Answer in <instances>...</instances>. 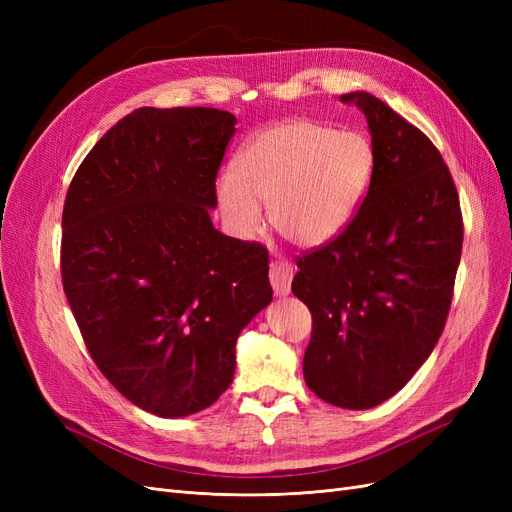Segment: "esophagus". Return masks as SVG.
<instances>
[{
    "mask_svg": "<svg viewBox=\"0 0 512 512\" xmlns=\"http://www.w3.org/2000/svg\"><path fill=\"white\" fill-rule=\"evenodd\" d=\"M292 277H294V269L288 260H273L271 262L269 280H271V286H273L277 297H286V294L290 292Z\"/></svg>",
    "mask_w": 512,
    "mask_h": 512,
    "instance_id": "obj_1",
    "label": "esophagus"
}]
</instances>
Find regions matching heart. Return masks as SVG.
Masks as SVG:
<instances>
[{
	"label": "heart",
	"mask_w": 512,
	"mask_h": 512,
	"mask_svg": "<svg viewBox=\"0 0 512 512\" xmlns=\"http://www.w3.org/2000/svg\"><path fill=\"white\" fill-rule=\"evenodd\" d=\"M374 149L359 132L314 121H288L260 132L235 160V173L215 181V198L230 232L252 239L271 224L299 247L333 241L354 220L374 177Z\"/></svg>",
	"instance_id": "1"
}]
</instances>
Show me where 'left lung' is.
I'll use <instances>...</instances> for the list:
<instances>
[{"instance_id": "obj_1", "label": "left lung", "mask_w": 512, "mask_h": 512, "mask_svg": "<svg viewBox=\"0 0 512 512\" xmlns=\"http://www.w3.org/2000/svg\"><path fill=\"white\" fill-rule=\"evenodd\" d=\"M374 177L342 235L299 258L294 297L312 312L303 376L320 399L367 410L393 397L438 344L461 258L451 173L429 138L367 91Z\"/></svg>"}]
</instances>
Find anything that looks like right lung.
I'll return each instance as SVG.
<instances>
[{
	"mask_svg": "<svg viewBox=\"0 0 512 512\" xmlns=\"http://www.w3.org/2000/svg\"><path fill=\"white\" fill-rule=\"evenodd\" d=\"M235 123L218 108H136L66 196L61 280L87 350L123 397L162 418L218 401L239 333L273 301L265 247L211 222Z\"/></svg>",
	"mask_w": 512,
	"mask_h": 512,
	"instance_id": "right-lung-1",
	"label": "right lung"
}]
</instances>
